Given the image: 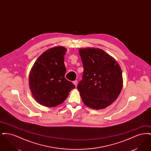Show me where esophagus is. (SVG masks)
I'll return each mask as SVG.
<instances>
[{"label":"esophagus","instance_id":"obj_1","mask_svg":"<svg viewBox=\"0 0 151 151\" xmlns=\"http://www.w3.org/2000/svg\"><path fill=\"white\" fill-rule=\"evenodd\" d=\"M73 83L74 84V85L75 86H77V85H78V81H77V80L73 81Z\"/></svg>","mask_w":151,"mask_h":151}]
</instances>
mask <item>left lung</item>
<instances>
[{"label": "left lung", "mask_w": 151, "mask_h": 151, "mask_svg": "<svg viewBox=\"0 0 151 151\" xmlns=\"http://www.w3.org/2000/svg\"><path fill=\"white\" fill-rule=\"evenodd\" d=\"M84 71L77 86L84 104L102 109L118 98L123 86L121 67L105 51L97 48L79 50Z\"/></svg>", "instance_id": "obj_1"}]
</instances>
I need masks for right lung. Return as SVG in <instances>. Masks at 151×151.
<instances>
[{"mask_svg": "<svg viewBox=\"0 0 151 151\" xmlns=\"http://www.w3.org/2000/svg\"><path fill=\"white\" fill-rule=\"evenodd\" d=\"M67 49L63 46L45 51L33 65L29 77L32 95L40 104L54 107L63 102L74 88L72 82L65 78L66 69L64 55Z\"/></svg>", "mask_w": 151, "mask_h": 151, "instance_id": "1", "label": "right lung"}]
</instances>
